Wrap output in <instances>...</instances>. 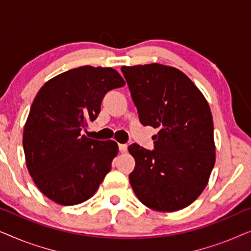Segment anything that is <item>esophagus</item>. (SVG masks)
Returning <instances> with one entry per match:
<instances>
[{"instance_id": "esophagus-1", "label": "esophagus", "mask_w": 251, "mask_h": 251, "mask_svg": "<svg viewBox=\"0 0 251 251\" xmlns=\"http://www.w3.org/2000/svg\"><path fill=\"white\" fill-rule=\"evenodd\" d=\"M119 150L120 152H126V150H128V145H126V144H119Z\"/></svg>"}]
</instances>
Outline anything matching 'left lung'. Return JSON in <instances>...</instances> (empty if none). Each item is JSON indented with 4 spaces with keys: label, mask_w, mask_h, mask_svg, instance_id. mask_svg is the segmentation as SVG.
Segmentation results:
<instances>
[{
    "label": "left lung",
    "mask_w": 251,
    "mask_h": 251,
    "mask_svg": "<svg viewBox=\"0 0 251 251\" xmlns=\"http://www.w3.org/2000/svg\"><path fill=\"white\" fill-rule=\"evenodd\" d=\"M143 126L159 129L154 150L132 144L129 180L143 204L156 211L190 205L215 166L214 122L207 100L183 72L160 64L122 66Z\"/></svg>",
    "instance_id": "left-lung-1"
}]
</instances>
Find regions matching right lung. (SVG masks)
Returning <instances> with one entry per match:
<instances>
[{
  "mask_svg": "<svg viewBox=\"0 0 251 251\" xmlns=\"http://www.w3.org/2000/svg\"><path fill=\"white\" fill-rule=\"evenodd\" d=\"M123 85L111 67L82 66L57 75L37 92L23 146L29 175L50 200L63 205L84 202L109 173L118 144L81 131L97 119L105 95Z\"/></svg>",
  "mask_w": 251,
  "mask_h": 251,
  "instance_id": "right-lung-1",
  "label": "right lung"
}]
</instances>
